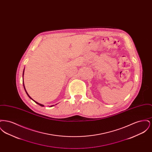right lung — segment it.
<instances>
[{
	"mask_svg": "<svg viewBox=\"0 0 152 152\" xmlns=\"http://www.w3.org/2000/svg\"><path fill=\"white\" fill-rule=\"evenodd\" d=\"M23 75H24V71H23ZM23 86H24V89H25V87H24V84H23ZM25 91H26V89H25ZM26 93H27V95H28V96H29V98H30V99H32V100H33V99H32V98H31V97H30V96H29V95H28V94H27V91H26ZM35 102H36V104H39V105H40V106H42V107H43L44 105H43V104H39V103H38V102H36V101H35ZM52 106H53V105H52V106H51V107H52Z\"/></svg>",
	"mask_w": 152,
	"mask_h": 152,
	"instance_id": "add662e5",
	"label": "right lung"
}]
</instances>
